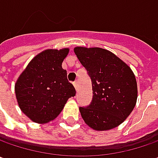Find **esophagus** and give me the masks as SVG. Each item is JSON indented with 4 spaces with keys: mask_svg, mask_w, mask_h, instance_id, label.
Returning a JSON list of instances; mask_svg holds the SVG:
<instances>
[{
    "mask_svg": "<svg viewBox=\"0 0 158 158\" xmlns=\"http://www.w3.org/2000/svg\"><path fill=\"white\" fill-rule=\"evenodd\" d=\"M73 85H74V87H75V89H76V91H78V87H79L78 81H75V82L73 83Z\"/></svg>",
    "mask_w": 158,
    "mask_h": 158,
    "instance_id": "34e87169",
    "label": "esophagus"
}]
</instances>
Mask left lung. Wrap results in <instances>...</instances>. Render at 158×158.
I'll return each instance as SVG.
<instances>
[{
  "instance_id": "left-lung-1",
  "label": "left lung",
  "mask_w": 158,
  "mask_h": 158,
  "mask_svg": "<svg viewBox=\"0 0 158 158\" xmlns=\"http://www.w3.org/2000/svg\"><path fill=\"white\" fill-rule=\"evenodd\" d=\"M74 53L92 80L93 100L80 106L81 116L90 128H116L133 111L137 84L132 70L111 52L98 47H76Z\"/></svg>"
}]
</instances>
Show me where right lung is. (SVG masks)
Wrapping results in <instances>:
<instances>
[{"label": "right lung", "instance_id": "1", "mask_svg": "<svg viewBox=\"0 0 158 158\" xmlns=\"http://www.w3.org/2000/svg\"><path fill=\"white\" fill-rule=\"evenodd\" d=\"M69 52L45 50L36 55L27 65L15 85L19 107L31 121L47 123L62 111L69 98L76 94L67 80L62 63Z\"/></svg>", "mask_w": 158, "mask_h": 158}]
</instances>
